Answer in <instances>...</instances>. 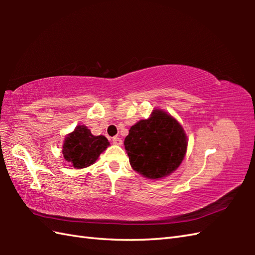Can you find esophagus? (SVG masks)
<instances>
[{"label": "esophagus", "mask_w": 255, "mask_h": 255, "mask_svg": "<svg viewBox=\"0 0 255 255\" xmlns=\"http://www.w3.org/2000/svg\"><path fill=\"white\" fill-rule=\"evenodd\" d=\"M113 142L114 144H117V145H122L123 144V140L119 138V137H114L113 138Z\"/></svg>", "instance_id": "obj_1"}]
</instances>
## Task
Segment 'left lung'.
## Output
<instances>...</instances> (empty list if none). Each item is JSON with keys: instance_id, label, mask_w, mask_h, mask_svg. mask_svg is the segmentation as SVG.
<instances>
[{"instance_id": "1", "label": "left lung", "mask_w": 255, "mask_h": 255, "mask_svg": "<svg viewBox=\"0 0 255 255\" xmlns=\"http://www.w3.org/2000/svg\"><path fill=\"white\" fill-rule=\"evenodd\" d=\"M187 143L182 125L160 108L131 126L124 141L131 167L149 180L172 174L184 160Z\"/></svg>"}]
</instances>
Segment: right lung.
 <instances>
[{"instance_id":"add662e5","label":"right lung","mask_w":255,"mask_h":255,"mask_svg":"<svg viewBox=\"0 0 255 255\" xmlns=\"http://www.w3.org/2000/svg\"><path fill=\"white\" fill-rule=\"evenodd\" d=\"M110 141L104 136H94L84 125H79L68 133L62 145L64 161L74 169H84L94 164Z\"/></svg>"}]
</instances>
